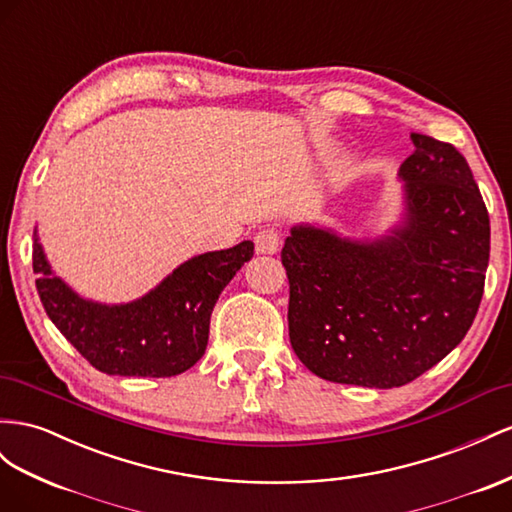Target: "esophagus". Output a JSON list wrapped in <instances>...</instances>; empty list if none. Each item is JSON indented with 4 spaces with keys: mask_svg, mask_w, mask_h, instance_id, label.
<instances>
[{
    "mask_svg": "<svg viewBox=\"0 0 512 512\" xmlns=\"http://www.w3.org/2000/svg\"><path fill=\"white\" fill-rule=\"evenodd\" d=\"M254 241H256L258 254H275L280 250V234H278V230H273V228L260 230L254 237Z\"/></svg>",
    "mask_w": 512,
    "mask_h": 512,
    "instance_id": "obj_1",
    "label": "esophagus"
}]
</instances>
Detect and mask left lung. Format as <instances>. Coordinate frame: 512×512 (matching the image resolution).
<instances>
[{"mask_svg": "<svg viewBox=\"0 0 512 512\" xmlns=\"http://www.w3.org/2000/svg\"><path fill=\"white\" fill-rule=\"evenodd\" d=\"M400 211L377 237L297 224L282 247L288 336L316 377L400 388L441 362L478 312L489 213L457 148L411 133Z\"/></svg>", "mask_w": 512, "mask_h": 512, "instance_id": "left-lung-1", "label": "left lung"}]
</instances>
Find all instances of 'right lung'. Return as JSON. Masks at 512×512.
Returning a JSON list of instances; mask_svg holds the SVG:
<instances>
[{"label": "right lung", "instance_id": "1", "mask_svg": "<svg viewBox=\"0 0 512 512\" xmlns=\"http://www.w3.org/2000/svg\"><path fill=\"white\" fill-rule=\"evenodd\" d=\"M254 256V243L181 262L146 295L103 303L79 295L47 260L34 228V273L45 312L88 362L116 377H174L204 355L215 303Z\"/></svg>", "mask_w": 512, "mask_h": 512}]
</instances>
